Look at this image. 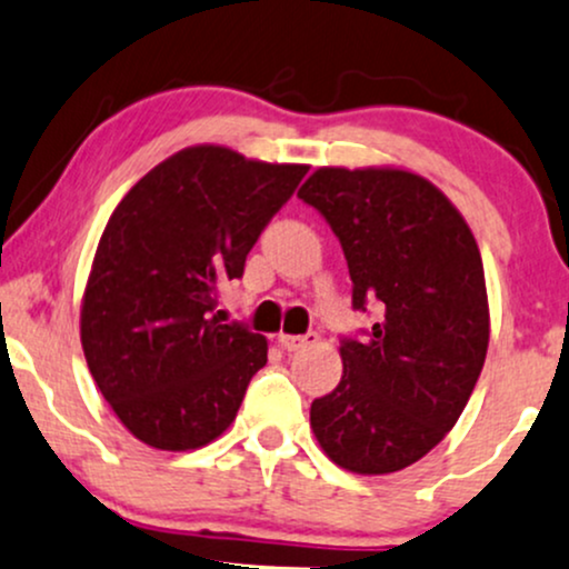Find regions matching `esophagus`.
<instances>
[{"label":"esophagus","mask_w":569,"mask_h":569,"mask_svg":"<svg viewBox=\"0 0 569 569\" xmlns=\"http://www.w3.org/2000/svg\"><path fill=\"white\" fill-rule=\"evenodd\" d=\"M316 342H318L316 331H307V335H302V337H297V335H280V337H278L280 348L289 350V352L305 350V348H310V345H316Z\"/></svg>","instance_id":"obj_1"}]
</instances>
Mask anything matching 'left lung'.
Masks as SVG:
<instances>
[{"mask_svg": "<svg viewBox=\"0 0 569 569\" xmlns=\"http://www.w3.org/2000/svg\"><path fill=\"white\" fill-rule=\"evenodd\" d=\"M299 198L342 246L352 310L380 312L361 337L339 339L342 380L312 401V433L348 471H401L452 430L485 367L479 246L452 202L409 171L318 168Z\"/></svg>", "mask_w": 569, "mask_h": 569, "instance_id": "8db88e82", "label": "left lung"}]
</instances>
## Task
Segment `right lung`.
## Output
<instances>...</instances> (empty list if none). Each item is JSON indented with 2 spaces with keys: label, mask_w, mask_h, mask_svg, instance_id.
<instances>
[{
  "label": "right lung",
  "mask_w": 569,
  "mask_h": 569,
  "mask_svg": "<svg viewBox=\"0 0 569 569\" xmlns=\"http://www.w3.org/2000/svg\"><path fill=\"white\" fill-rule=\"evenodd\" d=\"M307 166L189 147L114 208L82 302L90 375L136 439L184 452L230 428L267 339L221 323L217 293L289 202Z\"/></svg>",
  "instance_id": "add662e5"
}]
</instances>
